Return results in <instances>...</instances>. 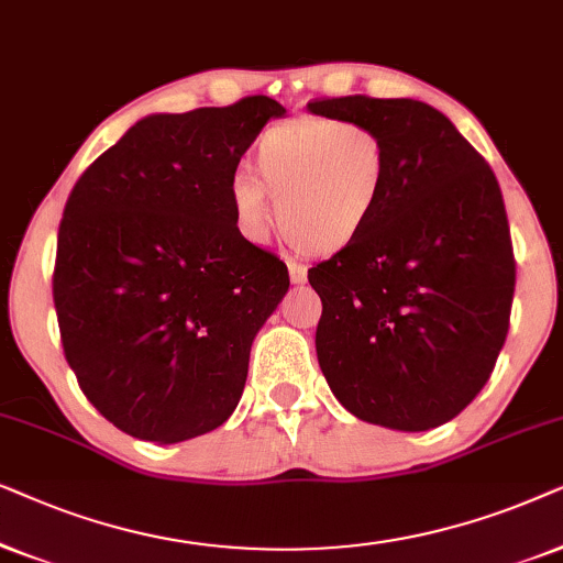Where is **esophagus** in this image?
Masks as SVG:
<instances>
[{
	"mask_svg": "<svg viewBox=\"0 0 563 563\" xmlns=\"http://www.w3.org/2000/svg\"><path fill=\"white\" fill-rule=\"evenodd\" d=\"M288 273H290V280H294L296 286H303V283H306V267L301 265V262L288 260Z\"/></svg>",
	"mask_w": 563,
	"mask_h": 563,
	"instance_id": "1",
	"label": "esophagus"
}]
</instances>
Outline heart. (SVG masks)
Listing matches in <instances>:
<instances>
[{"mask_svg":"<svg viewBox=\"0 0 563 563\" xmlns=\"http://www.w3.org/2000/svg\"><path fill=\"white\" fill-rule=\"evenodd\" d=\"M391 183V148L376 129L301 115L257 141V177L236 172L231 203L250 236L265 234L277 200V227L296 250L336 254L373 227Z\"/></svg>","mask_w":563,"mask_h":563,"instance_id":"1","label":"heart"}]
</instances>
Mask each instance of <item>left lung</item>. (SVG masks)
I'll use <instances>...</instances> for the list:
<instances>
[{"label": "left lung", "mask_w": 563, "mask_h": 563, "mask_svg": "<svg viewBox=\"0 0 563 563\" xmlns=\"http://www.w3.org/2000/svg\"><path fill=\"white\" fill-rule=\"evenodd\" d=\"M309 110L371 125L391 148L378 219L309 269L321 373L363 422L445 424L489 380L509 329L515 252L497 177L419 100L321 97Z\"/></svg>", "instance_id": "obj_1"}]
</instances>
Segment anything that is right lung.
I'll use <instances>...</instances> for the list:
<instances>
[{
    "label": "right lung",
    "mask_w": 563,
    "mask_h": 563,
    "mask_svg": "<svg viewBox=\"0 0 563 563\" xmlns=\"http://www.w3.org/2000/svg\"><path fill=\"white\" fill-rule=\"evenodd\" d=\"M273 97L148 115L89 164L58 227L54 306L66 363L100 415L179 443L227 422L288 267L246 242L231 179Z\"/></svg>",
    "instance_id": "add662e5"
}]
</instances>
